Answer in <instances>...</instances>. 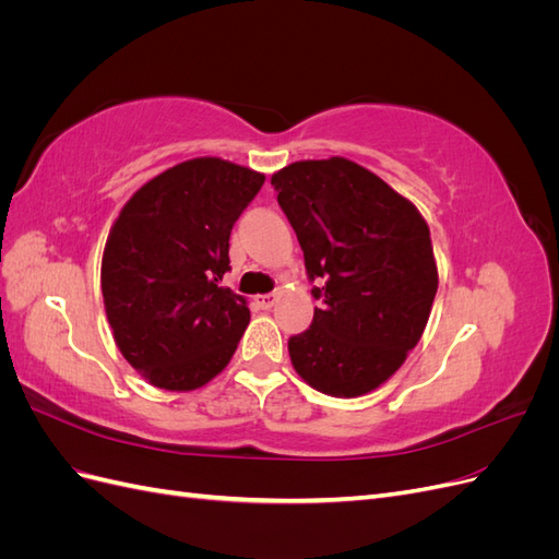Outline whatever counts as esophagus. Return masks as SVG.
Returning a JSON list of instances; mask_svg holds the SVG:
<instances>
[{
	"label": "esophagus",
	"mask_w": 559,
	"mask_h": 559,
	"mask_svg": "<svg viewBox=\"0 0 559 559\" xmlns=\"http://www.w3.org/2000/svg\"><path fill=\"white\" fill-rule=\"evenodd\" d=\"M253 302H257V308H261V310H270L277 302V294H261L253 298Z\"/></svg>",
	"instance_id": "1"
}]
</instances>
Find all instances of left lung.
<instances>
[{"label":"left lung","instance_id":"left-lung-1","mask_svg":"<svg viewBox=\"0 0 559 559\" xmlns=\"http://www.w3.org/2000/svg\"><path fill=\"white\" fill-rule=\"evenodd\" d=\"M270 183L319 282L308 331L289 337L296 373L352 399L392 378L419 343L438 289L429 226L408 198L347 158L298 160Z\"/></svg>","mask_w":559,"mask_h":559}]
</instances>
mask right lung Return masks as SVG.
Here are the masks:
<instances>
[{"label": "right lung", "mask_w": 559, "mask_h": 559, "mask_svg": "<svg viewBox=\"0 0 559 559\" xmlns=\"http://www.w3.org/2000/svg\"><path fill=\"white\" fill-rule=\"evenodd\" d=\"M265 177L222 158L183 160L134 193L103 257V298L126 361L154 386L191 392L228 366L249 324L230 270L233 224Z\"/></svg>", "instance_id": "obj_1"}]
</instances>
